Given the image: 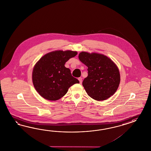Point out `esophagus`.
Returning a JSON list of instances; mask_svg holds the SVG:
<instances>
[{
  "label": "esophagus",
  "mask_w": 151,
  "mask_h": 151,
  "mask_svg": "<svg viewBox=\"0 0 151 151\" xmlns=\"http://www.w3.org/2000/svg\"><path fill=\"white\" fill-rule=\"evenodd\" d=\"M78 80L79 81H80V84H81V83H82V78L81 77H79V78H78Z\"/></svg>",
  "instance_id": "34e87169"
}]
</instances>
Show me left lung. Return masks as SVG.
I'll return each instance as SVG.
<instances>
[{
	"mask_svg": "<svg viewBox=\"0 0 151 151\" xmlns=\"http://www.w3.org/2000/svg\"><path fill=\"white\" fill-rule=\"evenodd\" d=\"M81 62L88 67V76L82 82L89 96L98 101L105 100L114 95L120 83V74L117 65L106 55L81 52Z\"/></svg>",
	"mask_w": 151,
	"mask_h": 151,
	"instance_id": "left-lung-1",
	"label": "left lung"
}]
</instances>
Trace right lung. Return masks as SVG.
<instances>
[{
	"label": "right lung",
	"mask_w": 151,
	"mask_h": 151,
	"mask_svg": "<svg viewBox=\"0 0 151 151\" xmlns=\"http://www.w3.org/2000/svg\"><path fill=\"white\" fill-rule=\"evenodd\" d=\"M77 54V52L69 50L51 52L36 63L32 80L35 88L42 97L48 100H57L66 94L71 86L79 83L64 65Z\"/></svg>",
	"instance_id": "add662e5"
}]
</instances>
